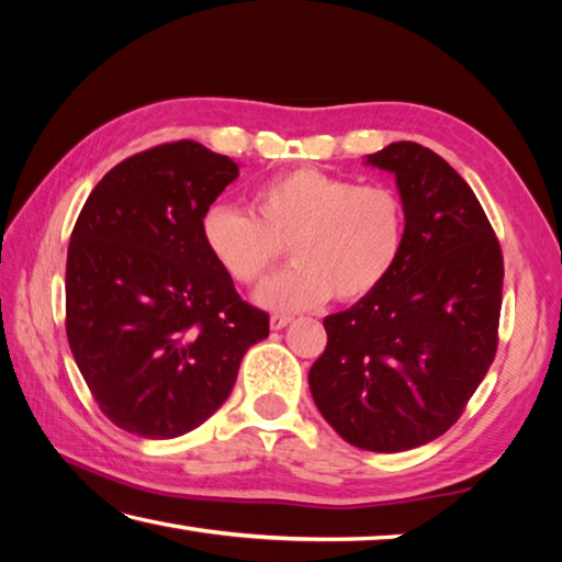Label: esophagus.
Returning <instances> with one entry per match:
<instances>
[{"label":"esophagus","instance_id":"1","mask_svg":"<svg viewBox=\"0 0 562 562\" xmlns=\"http://www.w3.org/2000/svg\"><path fill=\"white\" fill-rule=\"evenodd\" d=\"M292 322V317L290 315H272L270 317V327L272 329H284Z\"/></svg>","mask_w":562,"mask_h":562}]
</instances>
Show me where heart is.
Returning a JSON list of instances; mask_svg holds the SVG:
<instances>
[{"label":"heart","instance_id":"b5f03b06","mask_svg":"<svg viewBox=\"0 0 562 562\" xmlns=\"http://www.w3.org/2000/svg\"><path fill=\"white\" fill-rule=\"evenodd\" d=\"M211 260L235 284H258L290 245L292 268L265 284L270 310H312L382 288L406 245V207L394 188L297 168L255 188L250 211L215 203L201 217Z\"/></svg>","mask_w":562,"mask_h":562}]
</instances>
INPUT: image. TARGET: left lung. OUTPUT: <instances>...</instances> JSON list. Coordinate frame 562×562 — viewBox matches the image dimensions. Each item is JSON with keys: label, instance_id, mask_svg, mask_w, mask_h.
<instances>
[{"label": "left lung", "instance_id": "left-lung-1", "mask_svg": "<svg viewBox=\"0 0 562 562\" xmlns=\"http://www.w3.org/2000/svg\"><path fill=\"white\" fill-rule=\"evenodd\" d=\"M364 164L394 173L406 245L382 288L325 317L310 392L347 443L396 453L449 431L486 376L503 255L479 198L434 150L396 140Z\"/></svg>", "mask_w": 562, "mask_h": 562}]
</instances>
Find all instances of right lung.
Returning <instances> with one entry per match:
<instances>
[{
  "instance_id": "add662e5",
  "label": "right lung",
  "mask_w": 562,
  "mask_h": 562,
  "mask_svg": "<svg viewBox=\"0 0 562 562\" xmlns=\"http://www.w3.org/2000/svg\"><path fill=\"white\" fill-rule=\"evenodd\" d=\"M237 164L176 140L111 168L74 225L66 337L93 398L119 429L176 439L231 396L270 317L211 260L201 217Z\"/></svg>"
}]
</instances>
